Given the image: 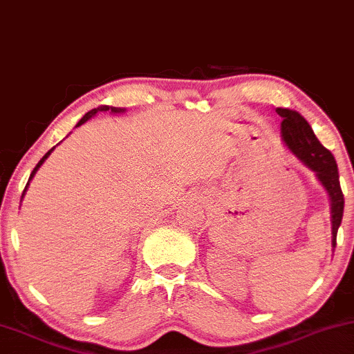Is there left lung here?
Returning a JSON list of instances; mask_svg holds the SVG:
<instances>
[{
	"label": "left lung",
	"mask_w": 354,
	"mask_h": 354,
	"mask_svg": "<svg viewBox=\"0 0 354 354\" xmlns=\"http://www.w3.org/2000/svg\"><path fill=\"white\" fill-rule=\"evenodd\" d=\"M277 113L282 117V138L293 155L299 156L312 171L317 173L323 188L328 191L331 201V224H333V247H336V234L343 219L344 196L339 186L338 166L335 156L326 150L315 136L310 123L299 112L290 109H277Z\"/></svg>",
	"instance_id": "1"
}]
</instances>
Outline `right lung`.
Masks as SVG:
<instances>
[{
    "instance_id": "add662e5",
    "label": "right lung",
    "mask_w": 354,
    "mask_h": 354,
    "mask_svg": "<svg viewBox=\"0 0 354 354\" xmlns=\"http://www.w3.org/2000/svg\"><path fill=\"white\" fill-rule=\"evenodd\" d=\"M109 110H110V112L117 113V112H122V110H123V109H117V107H109V105H102V107L92 109V110H91V112H87V113H85V115H84V117H82V118H80V122L77 123V127H80V125H82V123H85V122H87V120H88V118H92V117H93V115H95V113H99V112H109ZM53 150H54V148H50V150H49L48 153H46V155H44V156H42V158H41V161H39V163H37V165H36V168H34V169H32L31 176H29V181H31V180H32V176H34V174H36V171H37V169H39V166H41L42 163H44V160H46V158H48V156L50 155V153H53ZM29 181H28V185H29ZM28 185H26V188H24V191H23V196H24V193H26V189H28Z\"/></svg>"
}]
</instances>
